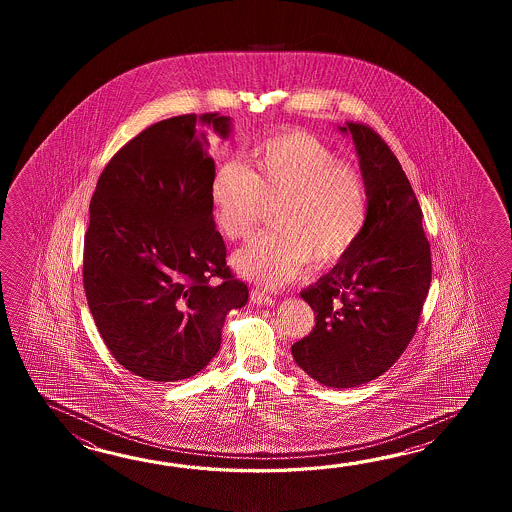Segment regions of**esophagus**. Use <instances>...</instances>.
I'll return each mask as SVG.
<instances>
[{
  "label": "esophagus",
  "mask_w": 512,
  "mask_h": 512,
  "mask_svg": "<svg viewBox=\"0 0 512 512\" xmlns=\"http://www.w3.org/2000/svg\"><path fill=\"white\" fill-rule=\"evenodd\" d=\"M251 300L254 304L258 305H272L274 304V300H272V296L265 293V291H261V289H252L251 291Z\"/></svg>",
  "instance_id": "esophagus-1"
}]
</instances>
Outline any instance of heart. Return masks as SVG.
<instances>
[{
    "label": "heart",
    "instance_id": "heart-1",
    "mask_svg": "<svg viewBox=\"0 0 512 512\" xmlns=\"http://www.w3.org/2000/svg\"><path fill=\"white\" fill-rule=\"evenodd\" d=\"M276 230L234 254L236 271L280 287L305 271L333 267L357 245L368 223V188L355 164L302 130L258 142L247 163L221 164L210 181V208L229 241L249 238L271 207Z\"/></svg>",
    "mask_w": 512,
    "mask_h": 512
}]
</instances>
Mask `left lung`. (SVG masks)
<instances>
[{"mask_svg":"<svg viewBox=\"0 0 512 512\" xmlns=\"http://www.w3.org/2000/svg\"><path fill=\"white\" fill-rule=\"evenodd\" d=\"M368 188V223L344 260L302 298L316 324L293 357L315 381L353 388L390 370L414 338L432 282L423 210L403 166L377 131L346 122Z\"/></svg>","mask_w":512,"mask_h":512,"instance_id":"left-lung-1","label":"left lung"}]
</instances>
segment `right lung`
<instances>
[{
  "instance_id": "right-lung-1",
  "label": "right lung",
  "mask_w": 512,
  "mask_h": 512,
  "mask_svg": "<svg viewBox=\"0 0 512 512\" xmlns=\"http://www.w3.org/2000/svg\"><path fill=\"white\" fill-rule=\"evenodd\" d=\"M207 131L229 137V117L152 124L109 159L89 203L87 305L111 355L146 381L203 370L225 318L249 300L212 218Z\"/></svg>"
}]
</instances>
